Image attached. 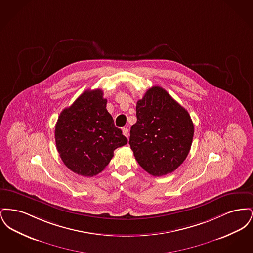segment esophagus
<instances>
[{"label":"esophagus","mask_w":253,"mask_h":253,"mask_svg":"<svg viewBox=\"0 0 253 253\" xmlns=\"http://www.w3.org/2000/svg\"><path fill=\"white\" fill-rule=\"evenodd\" d=\"M122 132H123V134H124L126 137L129 136V129H128V128H123V129H122Z\"/></svg>","instance_id":"34e87169"}]
</instances>
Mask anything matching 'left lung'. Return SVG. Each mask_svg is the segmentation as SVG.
I'll use <instances>...</instances> for the list:
<instances>
[{"mask_svg": "<svg viewBox=\"0 0 253 253\" xmlns=\"http://www.w3.org/2000/svg\"><path fill=\"white\" fill-rule=\"evenodd\" d=\"M136 119L129 144L138 164L154 176L178 168L193 142L194 128L188 111L163 88L154 86L137 101Z\"/></svg>", "mask_w": 253, "mask_h": 253, "instance_id": "8db88e82", "label": "left lung"}]
</instances>
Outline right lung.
Segmentation results:
<instances>
[{"instance_id": "add662e5", "label": "right lung", "mask_w": 253, "mask_h": 253, "mask_svg": "<svg viewBox=\"0 0 253 253\" xmlns=\"http://www.w3.org/2000/svg\"><path fill=\"white\" fill-rule=\"evenodd\" d=\"M100 89L87 90L62 110L55 127L57 150L64 165L83 176H94L109 164L127 138L106 109Z\"/></svg>"}]
</instances>
